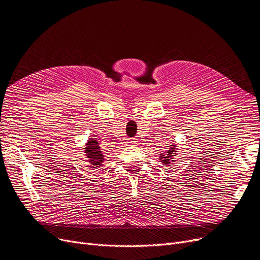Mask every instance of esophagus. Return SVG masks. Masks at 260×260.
Listing matches in <instances>:
<instances>
[{"label": "esophagus", "mask_w": 260, "mask_h": 260, "mask_svg": "<svg viewBox=\"0 0 260 260\" xmlns=\"http://www.w3.org/2000/svg\"><path fill=\"white\" fill-rule=\"evenodd\" d=\"M128 143H131V144H133V143H135V141H129Z\"/></svg>", "instance_id": "esophagus-1"}]
</instances>
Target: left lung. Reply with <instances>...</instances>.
<instances>
[{
	"label": "left lung",
	"instance_id": "left-lung-1",
	"mask_svg": "<svg viewBox=\"0 0 260 260\" xmlns=\"http://www.w3.org/2000/svg\"><path fill=\"white\" fill-rule=\"evenodd\" d=\"M175 145L173 144L172 145V147L169 149V152H168V154L167 155H161L160 156V160L162 161V163H165L166 166H169L170 163H171V161H170V159H173L172 157H173V155H174V153H175Z\"/></svg>",
	"mask_w": 260,
	"mask_h": 260
}]
</instances>
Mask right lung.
Listing matches in <instances>:
<instances>
[{
    "mask_svg": "<svg viewBox=\"0 0 260 260\" xmlns=\"http://www.w3.org/2000/svg\"><path fill=\"white\" fill-rule=\"evenodd\" d=\"M84 151L86 153L87 158L89 159V162L91 163L92 169L101 167V163L104 159L97 140L89 139L86 144V147L84 148Z\"/></svg>",
    "mask_w": 260,
    "mask_h": 260,
    "instance_id": "add662e5",
    "label": "right lung"
}]
</instances>
